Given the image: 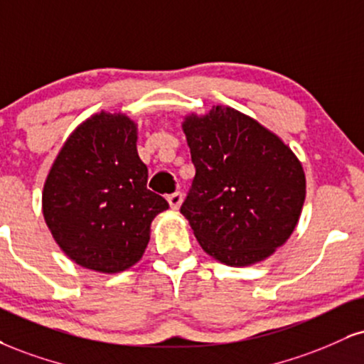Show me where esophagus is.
<instances>
[{
  "label": "esophagus",
  "mask_w": 364,
  "mask_h": 364,
  "mask_svg": "<svg viewBox=\"0 0 364 364\" xmlns=\"http://www.w3.org/2000/svg\"><path fill=\"white\" fill-rule=\"evenodd\" d=\"M181 201H183V195L179 193V191H176V193H171V195L168 196L169 207L174 208V210L179 208V205H181Z\"/></svg>",
  "instance_id": "esophagus-1"
}]
</instances>
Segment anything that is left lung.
Instances as JSON below:
<instances>
[{
  "mask_svg": "<svg viewBox=\"0 0 364 364\" xmlns=\"http://www.w3.org/2000/svg\"><path fill=\"white\" fill-rule=\"evenodd\" d=\"M195 178L179 212L205 252L229 266L266 259L299 222L305 174L256 120L217 107L183 124Z\"/></svg>",
  "mask_w": 364,
  "mask_h": 364,
  "instance_id": "left-lung-1",
  "label": "left lung"
}]
</instances>
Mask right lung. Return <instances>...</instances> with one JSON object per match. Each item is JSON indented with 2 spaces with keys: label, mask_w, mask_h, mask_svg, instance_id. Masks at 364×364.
<instances>
[{
  "label": "right lung",
  "mask_w": 364,
  "mask_h": 364,
  "mask_svg": "<svg viewBox=\"0 0 364 364\" xmlns=\"http://www.w3.org/2000/svg\"><path fill=\"white\" fill-rule=\"evenodd\" d=\"M135 125L100 113L74 130L43 186V217L60 249L82 268L117 273L135 264L149 227L169 208L147 190Z\"/></svg>",
  "instance_id": "add662e5"
}]
</instances>
